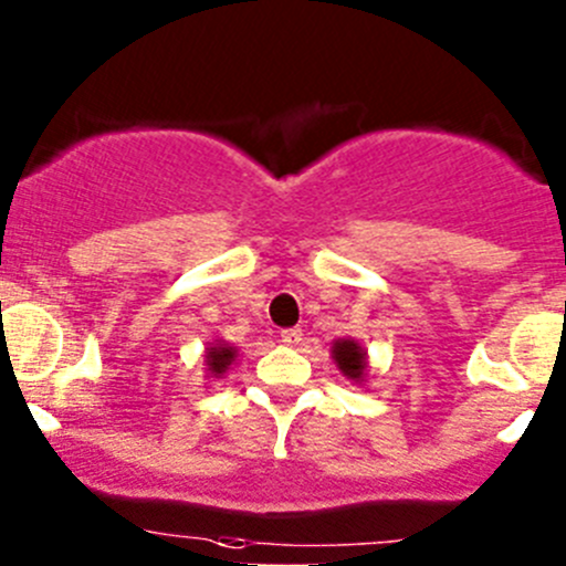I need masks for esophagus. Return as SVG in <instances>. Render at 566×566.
Listing matches in <instances>:
<instances>
[{
  "instance_id": "esophagus-1",
  "label": "esophagus",
  "mask_w": 566,
  "mask_h": 566,
  "mask_svg": "<svg viewBox=\"0 0 566 566\" xmlns=\"http://www.w3.org/2000/svg\"><path fill=\"white\" fill-rule=\"evenodd\" d=\"M301 339H304V331L301 328H284L282 331V342L287 347H295V345H301Z\"/></svg>"
}]
</instances>
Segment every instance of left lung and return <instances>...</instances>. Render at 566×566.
I'll return each mask as SVG.
<instances>
[{"mask_svg":"<svg viewBox=\"0 0 566 566\" xmlns=\"http://www.w3.org/2000/svg\"><path fill=\"white\" fill-rule=\"evenodd\" d=\"M331 358H334L336 369L345 375L353 384H364L367 380V350L358 345L356 339L345 336V339H336L331 345Z\"/></svg>","mask_w":566,"mask_h":566,"instance_id":"left-lung-1","label":"left lung"}]
</instances>
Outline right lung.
Here are the masks:
<instances>
[{"instance_id": "add662e5", "label": "right lung", "mask_w": 566, "mask_h": 566, "mask_svg": "<svg viewBox=\"0 0 566 566\" xmlns=\"http://www.w3.org/2000/svg\"><path fill=\"white\" fill-rule=\"evenodd\" d=\"M235 361H238V347L230 345V342L213 339L208 347H205V373H208V378L213 380L224 378Z\"/></svg>"}]
</instances>
